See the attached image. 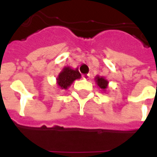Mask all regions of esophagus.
<instances>
[{"label": "esophagus", "mask_w": 157, "mask_h": 157, "mask_svg": "<svg viewBox=\"0 0 157 157\" xmlns=\"http://www.w3.org/2000/svg\"><path fill=\"white\" fill-rule=\"evenodd\" d=\"M90 77V75L89 74H84V75H82V78L84 79V80H87Z\"/></svg>", "instance_id": "esophagus-1"}]
</instances>
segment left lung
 <instances>
[{"label":"left lung","instance_id":"obj_1","mask_svg":"<svg viewBox=\"0 0 157 157\" xmlns=\"http://www.w3.org/2000/svg\"><path fill=\"white\" fill-rule=\"evenodd\" d=\"M96 82H97V84L98 86L102 90H105L107 88V86H108V81L105 80V79L103 78V77H97L96 78Z\"/></svg>","mask_w":157,"mask_h":157}]
</instances>
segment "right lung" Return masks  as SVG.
Wrapping results in <instances>:
<instances>
[{
	"label": "right lung",
	"mask_w": 157,
	"mask_h": 157,
	"mask_svg": "<svg viewBox=\"0 0 157 157\" xmlns=\"http://www.w3.org/2000/svg\"><path fill=\"white\" fill-rule=\"evenodd\" d=\"M80 77H81V74L78 71V70H72L70 67H65L59 73L57 78L58 86L62 89H67V87L71 86L72 82Z\"/></svg>",
	"instance_id": "1"
}]
</instances>
